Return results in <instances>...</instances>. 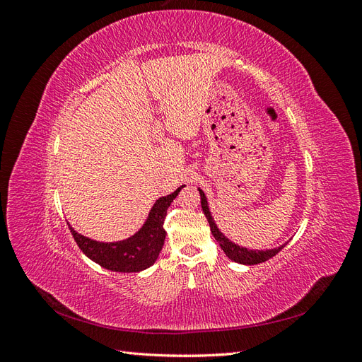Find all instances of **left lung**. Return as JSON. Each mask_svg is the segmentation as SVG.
<instances>
[{"instance_id": "1", "label": "left lung", "mask_w": 362, "mask_h": 362, "mask_svg": "<svg viewBox=\"0 0 362 362\" xmlns=\"http://www.w3.org/2000/svg\"><path fill=\"white\" fill-rule=\"evenodd\" d=\"M199 190V194H201V205H202V211L206 217L208 223H210V228H211V233L214 235V238L217 240V243L221 245L222 250L226 254V257L229 259H233L235 262H240V264H247V266H254V264H259V262H264L267 259H270L272 257H275L278 252L286 246L282 245L279 247H275V249H266V250H254V249H246V247H240L238 245L233 243L231 240L226 238L223 235V233H221V229L217 228V225L214 223V218L211 217V213H210V208H208V202H206V196L205 193Z\"/></svg>"}]
</instances>
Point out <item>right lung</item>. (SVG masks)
Masks as SVG:
<instances>
[{
  "instance_id": "obj_1",
  "label": "right lung",
  "mask_w": 362,
  "mask_h": 362,
  "mask_svg": "<svg viewBox=\"0 0 362 362\" xmlns=\"http://www.w3.org/2000/svg\"><path fill=\"white\" fill-rule=\"evenodd\" d=\"M182 187L184 185L173 193L160 198L151 208L145 225L127 240H120V242L115 243L96 242V240L78 234L68 223L74 240L87 257L107 270L120 273L145 270L154 264L160 255L164 238H166V231L163 228L164 218H166L168 208Z\"/></svg>"
}]
</instances>
